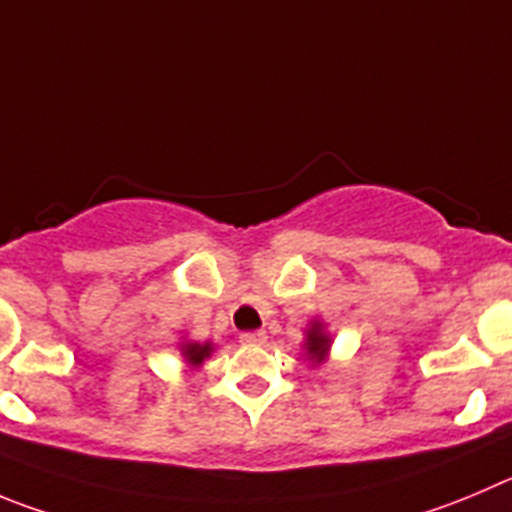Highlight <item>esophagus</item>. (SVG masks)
<instances>
[{"label":"esophagus","mask_w":512,"mask_h":512,"mask_svg":"<svg viewBox=\"0 0 512 512\" xmlns=\"http://www.w3.org/2000/svg\"><path fill=\"white\" fill-rule=\"evenodd\" d=\"M240 341L245 343V346H265L267 333L265 331H247V333H242Z\"/></svg>","instance_id":"esophagus-1"}]
</instances>
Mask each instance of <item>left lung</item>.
Instances as JSON below:
<instances>
[{
    "label": "left lung",
    "mask_w": 512,
    "mask_h": 512,
    "mask_svg": "<svg viewBox=\"0 0 512 512\" xmlns=\"http://www.w3.org/2000/svg\"><path fill=\"white\" fill-rule=\"evenodd\" d=\"M305 353L313 364H321L323 358L328 356V348H331V338H328L326 328H323L321 321H313L310 328L305 331Z\"/></svg>",
    "instance_id": "obj_1"
}]
</instances>
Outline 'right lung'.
<instances>
[{
  "mask_svg": "<svg viewBox=\"0 0 512 512\" xmlns=\"http://www.w3.org/2000/svg\"><path fill=\"white\" fill-rule=\"evenodd\" d=\"M212 351H214L212 343H194V341L181 343V356H184V361L191 366V369L202 366L204 358L212 356Z\"/></svg>",
  "mask_w": 512,
  "mask_h": 512,
  "instance_id": "obj_1",
  "label": "right lung"
}]
</instances>
